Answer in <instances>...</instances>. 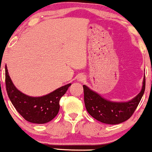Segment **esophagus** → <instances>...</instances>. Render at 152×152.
Returning a JSON list of instances; mask_svg holds the SVG:
<instances>
[{"label": "esophagus", "mask_w": 152, "mask_h": 152, "mask_svg": "<svg viewBox=\"0 0 152 152\" xmlns=\"http://www.w3.org/2000/svg\"><path fill=\"white\" fill-rule=\"evenodd\" d=\"M85 80H86V78H85V76H83V75H82V76H80L78 78V81H80V82L84 81Z\"/></svg>", "instance_id": "obj_1"}]
</instances>
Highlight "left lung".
<instances>
[{
	"label": "left lung",
	"mask_w": 152,
	"mask_h": 152,
	"mask_svg": "<svg viewBox=\"0 0 152 152\" xmlns=\"http://www.w3.org/2000/svg\"><path fill=\"white\" fill-rule=\"evenodd\" d=\"M145 85L146 80L144 76L140 93L130 102L119 103L106 100L83 85L86 109L92 117L102 123L107 124L122 123L128 120L133 115L144 95Z\"/></svg>",
	"instance_id": "left-lung-1"
}]
</instances>
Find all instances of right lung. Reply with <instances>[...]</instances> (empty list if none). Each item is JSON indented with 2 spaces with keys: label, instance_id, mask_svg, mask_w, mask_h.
I'll return each mask as SVG.
<instances>
[{
  "label": "right lung",
  "instance_id": "1",
  "mask_svg": "<svg viewBox=\"0 0 152 152\" xmlns=\"http://www.w3.org/2000/svg\"><path fill=\"white\" fill-rule=\"evenodd\" d=\"M71 85L69 83L41 97L28 96L15 88L6 66V86L8 97L19 114L31 123L45 124L55 118L60 109V99Z\"/></svg>",
  "mask_w": 152,
  "mask_h": 152
}]
</instances>
